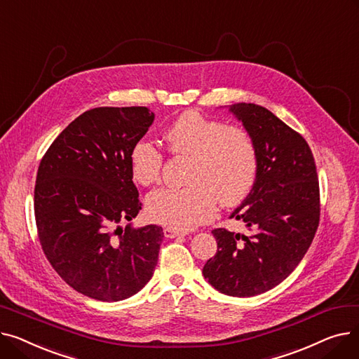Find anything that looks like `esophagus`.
<instances>
[{
	"instance_id": "1",
	"label": "esophagus",
	"mask_w": 359,
	"mask_h": 359,
	"mask_svg": "<svg viewBox=\"0 0 359 359\" xmlns=\"http://www.w3.org/2000/svg\"><path fill=\"white\" fill-rule=\"evenodd\" d=\"M163 233H164V237H167V238H175V237H177V236H183V234H184V233L179 231V230L170 229V227H165V229L163 230Z\"/></svg>"
}]
</instances>
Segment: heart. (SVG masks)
<instances>
[{
    "instance_id": "heart-1",
    "label": "heart",
    "mask_w": 359,
    "mask_h": 359,
    "mask_svg": "<svg viewBox=\"0 0 359 359\" xmlns=\"http://www.w3.org/2000/svg\"><path fill=\"white\" fill-rule=\"evenodd\" d=\"M164 144L175 157H187L180 189H160L147 198L149 219L175 230H191L211 219L217 201L236 206L246 201L259 176V153L253 137L241 126L224 125L196 111L182 113L164 130ZM164 156L148 141L129 153V172L137 184L158 183Z\"/></svg>"
}]
</instances>
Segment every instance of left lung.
Masks as SVG:
<instances>
[{"mask_svg": "<svg viewBox=\"0 0 359 359\" xmlns=\"http://www.w3.org/2000/svg\"><path fill=\"white\" fill-rule=\"evenodd\" d=\"M231 111L259 153L255 189L231 215L250 234L212 230L218 250L202 273L225 295L253 297L280 284L307 253L320 221V187L301 134L255 103H236Z\"/></svg>", "mask_w": 359, "mask_h": 359, "instance_id": "obj_1", "label": "left lung"}]
</instances>
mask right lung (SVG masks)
Segmentation results:
<instances>
[{
	"label": "right lung",
	"mask_w": 359,
	"mask_h": 359,
	"mask_svg": "<svg viewBox=\"0 0 359 359\" xmlns=\"http://www.w3.org/2000/svg\"><path fill=\"white\" fill-rule=\"evenodd\" d=\"M153 121L145 106L90 109L56 137L37 168L34 219L42 250L56 273L90 298L125 299L154 273L163 229L119 225L142 206L129 153Z\"/></svg>",
	"instance_id": "add662e5"
}]
</instances>
